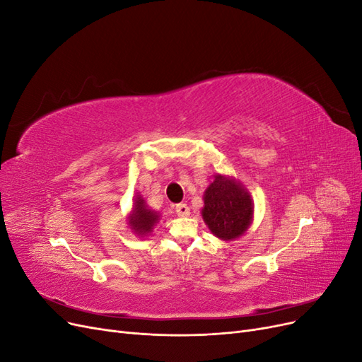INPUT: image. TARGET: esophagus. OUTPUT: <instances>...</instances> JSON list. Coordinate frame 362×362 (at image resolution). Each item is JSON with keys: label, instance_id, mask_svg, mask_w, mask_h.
<instances>
[{"label": "esophagus", "instance_id": "1", "mask_svg": "<svg viewBox=\"0 0 362 362\" xmlns=\"http://www.w3.org/2000/svg\"><path fill=\"white\" fill-rule=\"evenodd\" d=\"M175 211H177L178 216H189L190 214V208L187 204H178L177 206H175Z\"/></svg>", "mask_w": 362, "mask_h": 362}]
</instances>
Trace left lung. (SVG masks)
Returning <instances> with one entry per match:
<instances>
[{
	"instance_id": "obj_1",
	"label": "left lung",
	"mask_w": 362,
	"mask_h": 362,
	"mask_svg": "<svg viewBox=\"0 0 362 362\" xmlns=\"http://www.w3.org/2000/svg\"><path fill=\"white\" fill-rule=\"evenodd\" d=\"M254 204L237 181L217 175L204 194V222L222 240L245 234L252 221Z\"/></svg>"
}]
</instances>
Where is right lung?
I'll return each mask as SVG.
<instances>
[{
  "label": "right lung",
  "instance_id": "obj_1",
  "mask_svg": "<svg viewBox=\"0 0 362 362\" xmlns=\"http://www.w3.org/2000/svg\"><path fill=\"white\" fill-rule=\"evenodd\" d=\"M158 222L157 213L151 211L146 208L145 201L141 199V196H137L133 206V214L129 216V226L134 229L139 235H145L149 233L152 226Z\"/></svg>",
  "mask_w": 362,
  "mask_h": 362
}]
</instances>
